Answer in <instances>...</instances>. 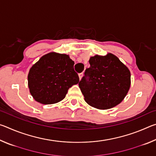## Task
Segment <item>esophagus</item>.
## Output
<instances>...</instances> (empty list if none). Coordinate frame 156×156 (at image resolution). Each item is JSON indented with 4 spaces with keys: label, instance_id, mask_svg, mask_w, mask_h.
I'll return each instance as SVG.
<instances>
[{
    "label": "esophagus",
    "instance_id": "1",
    "mask_svg": "<svg viewBox=\"0 0 156 156\" xmlns=\"http://www.w3.org/2000/svg\"><path fill=\"white\" fill-rule=\"evenodd\" d=\"M78 76H79V78H80V80H81V78H83V73H79V74H78Z\"/></svg>",
    "mask_w": 156,
    "mask_h": 156
}]
</instances>
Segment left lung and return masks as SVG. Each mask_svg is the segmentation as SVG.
I'll use <instances>...</instances> for the list:
<instances>
[{
    "mask_svg": "<svg viewBox=\"0 0 156 156\" xmlns=\"http://www.w3.org/2000/svg\"><path fill=\"white\" fill-rule=\"evenodd\" d=\"M90 67L79 82L87 103L99 109H108L120 103L130 87L129 69L112 54L91 57Z\"/></svg>",
    "mask_w": 156,
    "mask_h": 156,
    "instance_id": "obj_1",
    "label": "left lung"
}]
</instances>
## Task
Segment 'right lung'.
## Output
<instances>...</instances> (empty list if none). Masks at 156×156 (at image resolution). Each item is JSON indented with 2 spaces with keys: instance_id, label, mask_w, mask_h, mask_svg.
<instances>
[{
  "instance_id": "right-lung-1",
  "label": "right lung",
  "mask_w": 156,
  "mask_h": 156,
  "mask_svg": "<svg viewBox=\"0 0 156 156\" xmlns=\"http://www.w3.org/2000/svg\"><path fill=\"white\" fill-rule=\"evenodd\" d=\"M73 65L66 54L51 52L41 57L28 74L29 89L34 98L44 105L64 99L68 89L79 83Z\"/></svg>"
}]
</instances>
